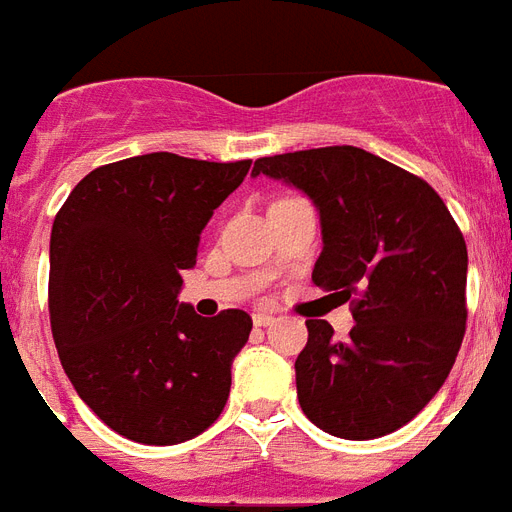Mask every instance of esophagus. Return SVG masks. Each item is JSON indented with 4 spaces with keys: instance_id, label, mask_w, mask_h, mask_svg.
<instances>
[{
    "instance_id": "obj_1",
    "label": "esophagus",
    "mask_w": 512,
    "mask_h": 512,
    "mask_svg": "<svg viewBox=\"0 0 512 512\" xmlns=\"http://www.w3.org/2000/svg\"><path fill=\"white\" fill-rule=\"evenodd\" d=\"M252 322H255L257 328H268V325L276 322V315H270V312H257V315H252Z\"/></svg>"
}]
</instances>
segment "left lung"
Wrapping results in <instances>:
<instances>
[{
    "instance_id": "obj_1",
    "label": "left lung",
    "mask_w": 512,
    "mask_h": 512,
    "mask_svg": "<svg viewBox=\"0 0 512 512\" xmlns=\"http://www.w3.org/2000/svg\"><path fill=\"white\" fill-rule=\"evenodd\" d=\"M252 174L312 197L322 226L312 281L351 302L356 320L343 341L307 320L299 406L343 440L401 429L448 380L466 333L468 252L448 205L422 176L354 145L257 158Z\"/></svg>"
}]
</instances>
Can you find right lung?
<instances>
[{
  "mask_svg": "<svg viewBox=\"0 0 512 512\" xmlns=\"http://www.w3.org/2000/svg\"><path fill=\"white\" fill-rule=\"evenodd\" d=\"M252 161L124 158L77 182L51 226L59 362L106 427L143 445L192 440L221 416L252 317L179 304L213 210Z\"/></svg>",
  "mask_w": 512,
  "mask_h": 512,
  "instance_id": "right-lung-1",
  "label": "right lung"
}]
</instances>
